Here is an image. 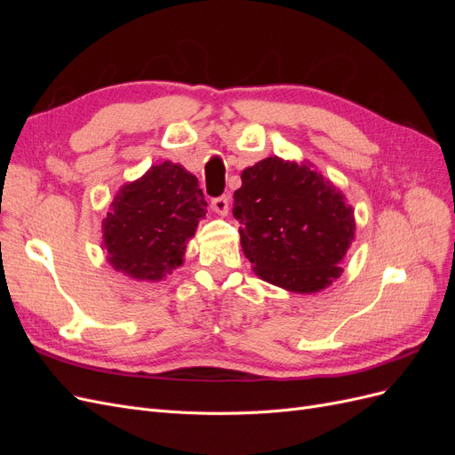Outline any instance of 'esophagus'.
Here are the masks:
<instances>
[{"mask_svg":"<svg viewBox=\"0 0 455 455\" xmlns=\"http://www.w3.org/2000/svg\"><path fill=\"white\" fill-rule=\"evenodd\" d=\"M211 204H212V209L220 214V216H226L228 214V209H229V201H228V197H216V199H212L211 201Z\"/></svg>","mask_w":455,"mask_h":455,"instance_id":"esophagus-1","label":"esophagus"}]
</instances>
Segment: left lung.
<instances>
[{
    "mask_svg": "<svg viewBox=\"0 0 455 455\" xmlns=\"http://www.w3.org/2000/svg\"><path fill=\"white\" fill-rule=\"evenodd\" d=\"M241 180L233 216L258 277L298 294L332 284L355 239L353 209L341 191L311 163L281 157L244 169Z\"/></svg>",
    "mask_w": 455,
    "mask_h": 455,
    "instance_id": "8db88e82",
    "label": "left lung"
}]
</instances>
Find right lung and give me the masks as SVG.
Masks as SVG:
<instances>
[{
	"instance_id": "right-lung-1",
	"label": "right lung",
	"mask_w": 455,
	"mask_h": 455,
	"mask_svg": "<svg viewBox=\"0 0 455 455\" xmlns=\"http://www.w3.org/2000/svg\"><path fill=\"white\" fill-rule=\"evenodd\" d=\"M206 201L197 178L182 164H154L123 186L102 222L104 249L116 271L131 279L161 281L184 264Z\"/></svg>"
}]
</instances>
